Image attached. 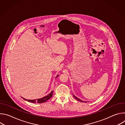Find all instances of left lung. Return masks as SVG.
<instances>
[{"label": "left lung", "instance_id": "1", "mask_svg": "<svg viewBox=\"0 0 125 125\" xmlns=\"http://www.w3.org/2000/svg\"><path fill=\"white\" fill-rule=\"evenodd\" d=\"M73 96L77 99V100H78V101H81V102H86V101H83V100H82L81 99H80L79 98H78V97H77L76 96H75L74 94H73Z\"/></svg>", "mask_w": 125, "mask_h": 125}]
</instances>
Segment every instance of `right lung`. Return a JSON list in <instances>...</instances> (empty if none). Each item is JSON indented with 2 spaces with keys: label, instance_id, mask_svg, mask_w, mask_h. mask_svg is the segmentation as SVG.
<instances>
[{
  "label": "right lung",
  "instance_id": "add662e5",
  "mask_svg": "<svg viewBox=\"0 0 125 125\" xmlns=\"http://www.w3.org/2000/svg\"><path fill=\"white\" fill-rule=\"evenodd\" d=\"M58 76V75L57 76V77L56 78H57V77ZM53 91H52L49 94H48L47 95L43 97H42L41 98H40V99H34V100H30V99H25L24 98L22 97L24 100H26V101H28L30 102H31V103H43V102H46V101H47L48 100H49L52 96L53 95Z\"/></svg>",
  "mask_w": 125,
  "mask_h": 125
}]
</instances>
